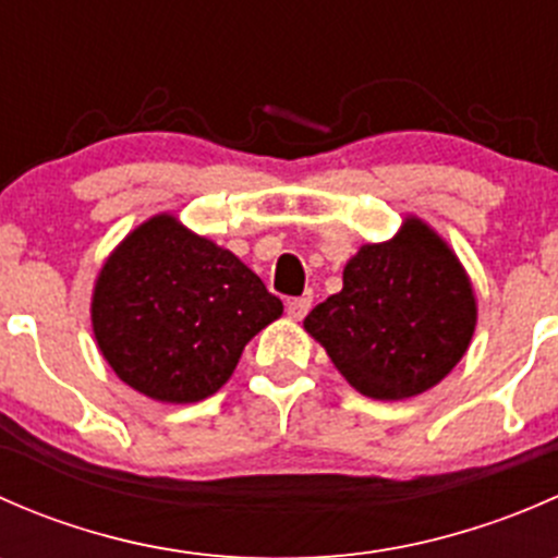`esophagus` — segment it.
<instances>
[{
  "mask_svg": "<svg viewBox=\"0 0 558 558\" xmlns=\"http://www.w3.org/2000/svg\"><path fill=\"white\" fill-rule=\"evenodd\" d=\"M311 307H313L311 296H294V300H289V307H286V311H289L291 318L302 320L307 313H311Z\"/></svg>",
  "mask_w": 558,
  "mask_h": 558,
  "instance_id": "1",
  "label": "esophagus"
}]
</instances>
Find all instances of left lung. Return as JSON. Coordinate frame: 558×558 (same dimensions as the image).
<instances>
[{
	"label": "left lung",
	"instance_id": "8db88e82",
	"mask_svg": "<svg viewBox=\"0 0 558 558\" xmlns=\"http://www.w3.org/2000/svg\"><path fill=\"white\" fill-rule=\"evenodd\" d=\"M305 329L364 397L408 399L464 356L475 296L448 245L410 218L391 243L348 262L342 291L313 307Z\"/></svg>",
	"mask_w": 558,
	"mask_h": 558
}]
</instances>
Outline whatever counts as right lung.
<instances>
[{"label":"right lung","mask_w":558,"mask_h":558,"mask_svg":"<svg viewBox=\"0 0 558 558\" xmlns=\"http://www.w3.org/2000/svg\"><path fill=\"white\" fill-rule=\"evenodd\" d=\"M283 313L232 251L156 216L107 258L92 320L118 378L159 402H199L229 380L253 335Z\"/></svg>","instance_id":"right-lung-1"}]
</instances>
